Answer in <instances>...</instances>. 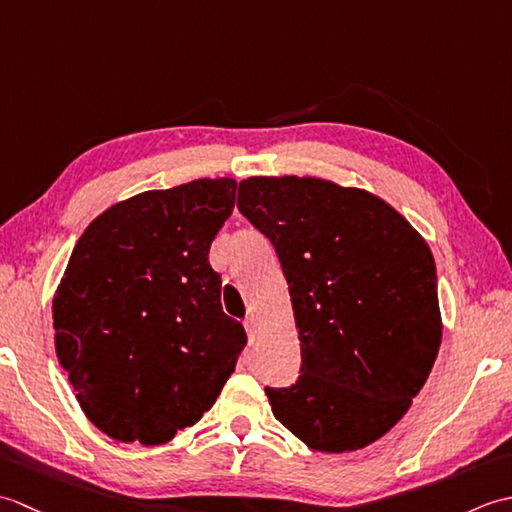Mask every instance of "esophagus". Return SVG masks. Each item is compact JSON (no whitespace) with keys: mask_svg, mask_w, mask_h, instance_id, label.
Returning <instances> with one entry per match:
<instances>
[{"mask_svg":"<svg viewBox=\"0 0 512 512\" xmlns=\"http://www.w3.org/2000/svg\"><path fill=\"white\" fill-rule=\"evenodd\" d=\"M244 328H246L250 339H255V334H257V319L253 317V314H250V317L244 319Z\"/></svg>","mask_w":512,"mask_h":512,"instance_id":"1","label":"esophagus"}]
</instances>
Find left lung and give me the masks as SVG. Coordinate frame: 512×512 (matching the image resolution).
Returning a JSON list of instances; mask_svg holds the SVG:
<instances>
[{"label": "left lung", "instance_id": "8db88e82", "mask_svg": "<svg viewBox=\"0 0 512 512\" xmlns=\"http://www.w3.org/2000/svg\"><path fill=\"white\" fill-rule=\"evenodd\" d=\"M237 209L273 242L299 332V380L266 387L275 418L321 453L383 438L440 350L429 244L376 193L323 178L253 176Z\"/></svg>", "mask_w": 512, "mask_h": 512}]
</instances>
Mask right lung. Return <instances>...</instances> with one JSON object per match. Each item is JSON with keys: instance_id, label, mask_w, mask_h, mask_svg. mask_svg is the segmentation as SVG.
Masks as SVG:
<instances>
[{"instance_id": "add662e5", "label": "right lung", "mask_w": 512, "mask_h": 512, "mask_svg": "<svg viewBox=\"0 0 512 512\" xmlns=\"http://www.w3.org/2000/svg\"><path fill=\"white\" fill-rule=\"evenodd\" d=\"M233 178L143 191L76 242L52 299L54 350L94 427L169 442L213 407L246 345L222 310L209 248L235 206Z\"/></svg>"}]
</instances>
